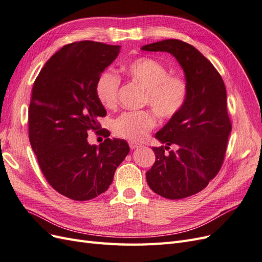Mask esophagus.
I'll list each match as a JSON object with an SVG mask.
<instances>
[{
  "label": "esophagus",
  "instance_id": "obj_1",
  "mask_svg": "<svg viewBox=\"0 0 262 262\" xmlns=\"http://www.w3.org/2000/svg\"><path fill=\"white\" fill-rule=\"evenodd\" d=\"M129 145H130V147H131L132 149H136V148H138V147H140V146H141V144L136 143V142H130Z\"/></svg>",
  "mask_w": 262,
  "mask_h": 262
}]
</instances>
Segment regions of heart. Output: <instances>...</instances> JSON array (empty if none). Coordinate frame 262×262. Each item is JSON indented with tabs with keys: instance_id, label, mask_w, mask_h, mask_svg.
<instances>
[{
	"instance_id": "heart-1",
	"label": "heart",
	"mask_w": 262,
	"mask_h": 262,
	"mask_svg": "<svg viewBox=\"0 0 262 262\" xmlns=\"http://www.w3.org/2000/svg\"><path fill=\"white\" fill-rule=\"evenodd\" d=\"M123 73L145 91L144 104L148 105L161 118L168 119L177 115L184 107L188 84L180 75H169L161 62L150 58H138L122 67ZM120 78L115 73L104 72L96 83V96L102 107L114 109L118 102ZM156 124L154 115L142 112H126L113 123L117 137L129 141H142Z\"/></svg>"
}]
</instances>
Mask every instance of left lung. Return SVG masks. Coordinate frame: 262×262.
<instances>
[{"mask_svg":"<svg viewBox=\"0 0 262 262\" xmlns=\"http://www.w3.org/2000/svg\"><path fill=\"white\" fill-rule=\"evenodd\" d=\"M143 51L168 52L185 73L188 95L184 107L155 138L156 161L146 172L149 188L166 199H184L200 192L216 176L232 131L223 80L212 63L193 46L177 39L145 45ZM175 144L176 152L164 153Z\"/></svg>","mask_w":262,"mask_h":262,"instance_id":"left-lung-1","label":"left lung"}]
</instances>
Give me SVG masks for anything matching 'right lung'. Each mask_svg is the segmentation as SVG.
Segmentation results:
<instances>
[{"mask_svg": "<svg viewBox=\"0 0 262 262\" xmlns=\"http://www.w3.org/2000/svg\"><path fill=\"white\" fill-rule=\"evenodd\" d=\"M120 46L84 40L53 54L34 83L28 110L29 141L50 186L67 198L86 201L105 192L130 147L125 140L107 138L90 144L87 131L98 128L106 110L97 99L96 83L118 57Z\"/></svg>", "mask_w": 262, "mask_h": 262, "instance_id": "right-lung-1", "label": "right lung"}]
</instances>
